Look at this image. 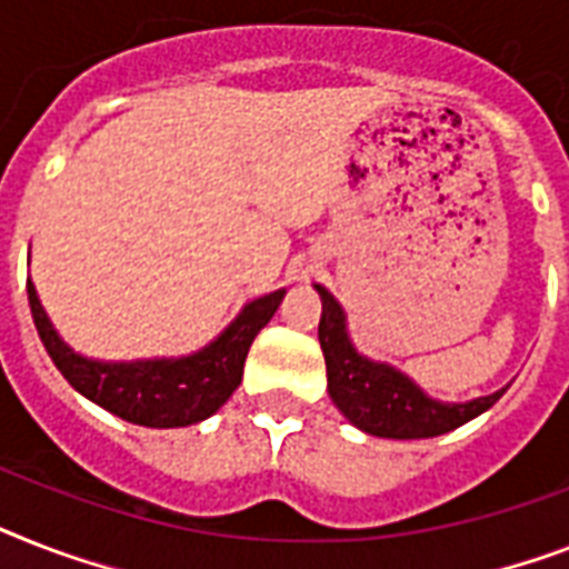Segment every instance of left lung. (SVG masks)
Returning a JSON list of instances; mask_svg holds the SVG:
<instances>
[{"instance_id":"obj_1","label":"left lung","mask_w":569,"mask_h":569,"mask_svg":"<svg viewBox=\"0 0 569 569\" xmlns=\"http://www.w3.org/2000/svg\"><path fill=\"white\" fill-rule=\"evenodd\" d=\"M321 295V325L318 341L327 362V391L339 412L368 436L377 438H432L468 423L477 415L488 412L502 391L477 397L468 403H441L436 397L415 386L403 371L386 362L362 357L348 336L345 309L325 286H316Z\"/></svg>"}]
</instances>
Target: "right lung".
<instances>
[{"label":"right lung","mask_w":569,"mask_h":569,"mask_svg":"<svg viewBox=\"0 0 569 569\" xmlns=\"http://www.w3.org/2000/svg\"><path fill=\"white\" fill-rule=\"evenodd\" d=\"M283 295L286 289H277L244 303L242 312L230 321L219 339L189 357L99 362V359L81 357L60 339L46 316L43 303L37 298L34 283L29 280L34 327L69 386L117 418L151 429L189 427V423L210 418L228 403V397L242 382L244 357L251 350V341L269 325Z\"/></svg>","instance_id":"add662e5"}]
</instances>
